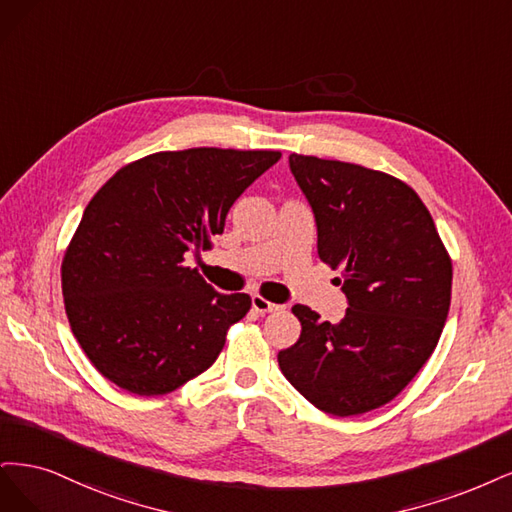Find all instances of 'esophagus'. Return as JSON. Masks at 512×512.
<instances>
[{
	"label": "esophagus",
	"instance_id": "34e87169",
	"mask_svg": "<svg viewBox=\"0 0 512 512\" xmlns=\"http://www.w3.org/2000/svg\"><path fill=\"white\" fill-rule=\"evenodd\" d=\"M251 304H253V310H255V312H259V315H268V312H276V310H283V306H278V304H272V302H268L266 298H261V295H253V300H251Z\"/></svg>",
	"mask_w": 512,
	"mask_h": 512
}]
</instances>
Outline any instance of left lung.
<instances>
[{"instance_id": "8db88e82", "label": "left lung", "mask_w": 512, "mask_h": 512, "mask_svg": "<svg viewBox=\"0 0 512 512\" xmlns=\"http://www.w3.org/2000/svg\"><path fill=\"white\" fill-rule=\"evenodd\" d=\"M317 223L321 261L342 268L338 325L295 304L300 340L278 353L287 381L334 417L391 402L434 353L451 306V259L430 210L402 180L289 155Z\"/></svg>"}]
</instances>
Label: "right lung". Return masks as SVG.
<instances>
[{
  "label": "right lung",
  "instance_id": "obj_1",
  "mask_svg": "<svg viewBox=\"0 0 512 512\" xmlns=\"http://www.w3.org/2000/svg\"><path fill=\"white\" fill-rule=\"evenodd\" d=\"M278 151L189 148L129 163L93 195L61 266L70 327L91 364L136 395L208 370L251 308L185 266L210 249L229 208Z\"/></svg>",
  "mask_w": 512,
  "mask_h": 512
}]
</instances>
